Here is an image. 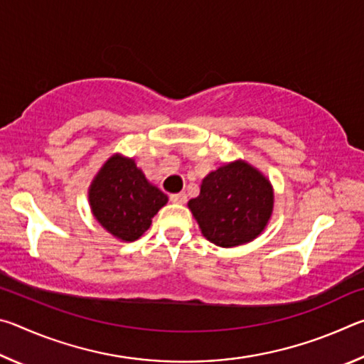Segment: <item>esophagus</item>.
<instances>
[{
  "label": "esophagus",
  "instance_id": "1",
  "mask_svg": "<svg viewBox=\"0 0 364 364\" xmlns=\"http://www.w3.org/2000/svg\"><path fill=\"white\" fill-rule=\"evenodd\" d=\"M170 199L171 202H175V204H184V202L188 200V196L184 193H176V194H171Z\"/></svg>",
  "mask_w": 364,
  "mask_h": 364
}]
</instances>
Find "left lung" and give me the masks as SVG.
Listing matches in <instances>:
<instances>
[{
    "instance_id": "obj_1",
    "label": "left lung",
    "mask_w": 364,
    "mask_h": 364,
    "mask_svg": "<svg viewBox=\"0 0 364 364\" xmlns=\"http://www.w3.org/2000/svg\"><path fill=\"white\" fill-rule=\"evenodd\" d=\"M188 207L207 241L237 247L264 231L273 215L274 191L260 170L237 159L210 171Z\"/></svg>"
}]
</instances>
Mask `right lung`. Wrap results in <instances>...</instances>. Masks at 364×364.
<instances>
[{
  "label": "right lung",
  "mask_w": 364,
  "mask_h": 364,
  "mask_svg": "<svg viewBox=\"0 0 364 364\" xmlns=\"http://www.w3.org/2000/svg\"><path fill=\"white\" fill-rule=\"evenodd\" d=\"M91 213L122 242H133L149 230L168 196L147 180L134 159L110 156L88 188Z\"/></svg>",
  "instance_id": "add662e5"
}]
</instances>
